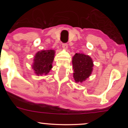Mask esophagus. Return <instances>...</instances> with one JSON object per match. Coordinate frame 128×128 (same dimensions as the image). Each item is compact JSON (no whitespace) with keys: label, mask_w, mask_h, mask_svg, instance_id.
Returning <instances> with one entry per match:
<instances>
[{"label":"esophagus","mask_w":128,"mask_h":128,"mask_svg":"<svg viewBox=\"0 0 128 128\" xmlns=\"http://www.w3.org/2000/svg\"><path fill=\"white\" fill-rule=\"evenodd\" d=\"M62 49L64 50H67V48H68V45H67V44L64 43L62 44Z\"/></svg>","instance_id":"34e87169"}]
</instances>
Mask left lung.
<instances>
[{
	"label": "left lung",
	"instance_id": "left-lung-1",
	"mask_svg": "<svg viewBox=\"0 0 128 128\" xmlns=\"http://www.w3.org/2000/svg\"><path fill=\"white\" fill-rule=\"evenodd\" d=\"M72 64L73 78L76 82L82 83L92 74L94 64L89 55L76 53L72 58Z\"/></svg>",
	"mask_w": 128,
	"mask_h": 128
}]
</instances>
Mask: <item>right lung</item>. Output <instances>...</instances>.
I'll list each match as a JSON object with an SVG mask.
<instances>
[{
	"label": "right lung",
	"instance_id": "obj_1",
	"mask_svg": "<svg viewBox=\"0 0 128 128\" xmlns=\"http://www.w3.org/2000/svg\"><path fill=\"white\" fill-rule=\"evenodd\" d=\"M54 50H41L36 52L34 58L32 68L36 76L47 75L52 68V63L55 58Z\"/></svg>",
	"mask_w": 128,
	"mask_h": 128
}]
</instances>
